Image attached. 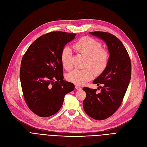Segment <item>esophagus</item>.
Here are the masks:
<instances>
[{"label":"esophagus","instance_id":"34e87169","mask_svg":"<svg viewBox=\"0 0 147 147\" xmlns=\"http://www.w3.org/2000/svg\"><path fill=\"white\" fill-rule=\"evenodd\" d=\"M75 89H77V90H78L82 89V88L80 87V86H75Z\"/></svg>","mask_w":147,"mask_h":147}]
</instances>
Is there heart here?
Here are the masks:
<instances>
[{
    "label": "heart",
    "mask_w": 147,
    "mask_h": 147,
    "mask_svg": "<svg viewBox=\"0 0 147 147\" xmlns=\"http://www.w3.org/2000/svg\"><path fill=\"white\" fill-rule=\"evenodd\" d=\"M74 48L78 53L87 57L85 66L83 69H76L69 72L66 79L69 82L78 86L83 85L92 80L94 75H100L107 67L109 53L102 48V44L95 39L85 36L74 44ZM61 62L63 67L69 70L72 68V51L69 47H65L61 53Z\"/></svg>",
    "instance_id": "b5f03b06"
}]
</instances>
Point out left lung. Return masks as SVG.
<instances>
[{"label":"left lung","mask_w":147,"mask_h":147,"mask_svg":"<svg viewBox=\"0 0 147 147\" xmlns=\"http://www.w3.org/2000/svg\"><path fill=\"white\" fill-rule=\"evenodd\" d=\"M89 33L103 40L110 55L107 67L93 82L97 86L102 84L99 86L100 92L83 88L86 92L83 102L86 113L94 119L102 120L112 115L122 104L131 80V63L123 44L114 35L103 32Z\"/></svg>","instance_id":"left-lung-1"}]
</instances>
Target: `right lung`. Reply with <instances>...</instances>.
Wrapping results in <instances>:
<instances>
[{"mask_svg":"<svg viewBox=\"0 0 147 147\" xmlns=\"http://www.w3.org/2000/svg\"><path fill=\"white\" fill-rule=\"evenodd\" d=\"M75 33L52 32L30 45L22 57L20 80L25 103L33 113L47 117L61 108L65 94L74 90L73 83L63 80L61 53Z\"/></svg>","mask_w":147,"mask_h":147,"instance_id":"right-lung-1","label":"right lung"}]
</instances>
